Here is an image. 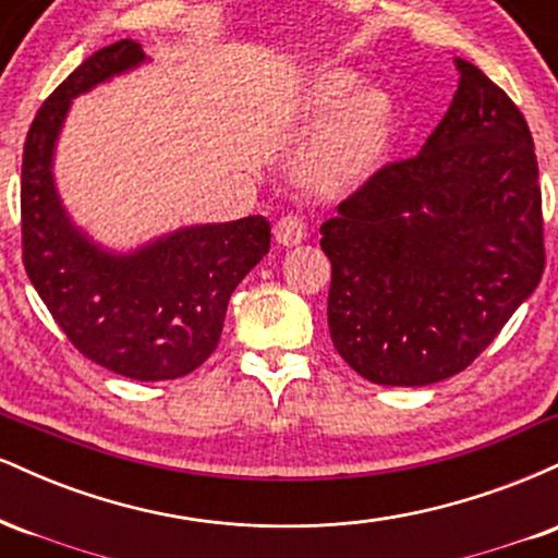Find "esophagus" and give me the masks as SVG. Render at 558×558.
<instances>
[{
    "label": "esophagus",
    "instance_id": "34e87169",
    "mask_svg": "<svg viewBox=\"0 0 558 558\" xmlns=\"http://www.w3.org/2000/svg\"><path fill=\"white\" fill-rule=\"evenodd\" d=\"M304 239H306V226L301 217L286 215L275 222V241H278L280 246H299Z\"/></svg>",
    "mask_w": 558,
    "mask_h": 558
}]
</instances>
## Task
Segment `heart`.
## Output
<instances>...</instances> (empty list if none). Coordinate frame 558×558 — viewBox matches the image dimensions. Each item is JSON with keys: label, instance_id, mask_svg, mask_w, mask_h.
Here are the masks:
<instances>
[{"label": "heart", "instance_id": "1", "mask_svg": "<svg viewBox=\"0 0 558 558\" xmlns=\"http://www.w3.org/2000/svg\"><path fill=\"white\" fill-rule=\"evenodd\" d=\"M362 86L354 70H323L301 96L299 118L323 123L336 114L299 165V178L317 194H336L362 183L386 157L396 133V105L380 88Z\"/></svg>", "mask_w": 558, "mask_h": 558}]
</instances>
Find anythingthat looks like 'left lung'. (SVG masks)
<instances>
[{
  "instance_id": "obj_1",
  "label": "left lung",
  "mask_w": 558,
  "mask_h": 558,
  "mask_svg": "<svg viewBox=\"0 0 558 558\" xmlns=\"http://www.w3.org/2000/svg\"><path fill=\"white\" fill-rule=\"evenodd\" d=\"M457 68L459 92L420 155L375 170L319 228L332 345L377 386L462 373L546 267L527 120L483 70Z\"/></svg>"
}]
</instances>
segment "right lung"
Returning <instances> with one entry per match:
<instances>
[{"instance_id": "add662e5", "label": "right lung", "mask_w": 558, "mask_h": 558, "mask_svg": "<svg viewBox=\"0 0 558 558\" xmlns=\"http://www.w3.org/2000/svg\"><path fill=\"white\" fill-rule=\"evenodd\" d=\"M138 62V41H114L44 101L23 146L21 233L25 272L68 341L101 367L149 383L175 380L209 360L230 293L270 248V222L252 215L183 228L123 257L70 226L52 181L70 99Z\"/></svg>"}]
</instances>
